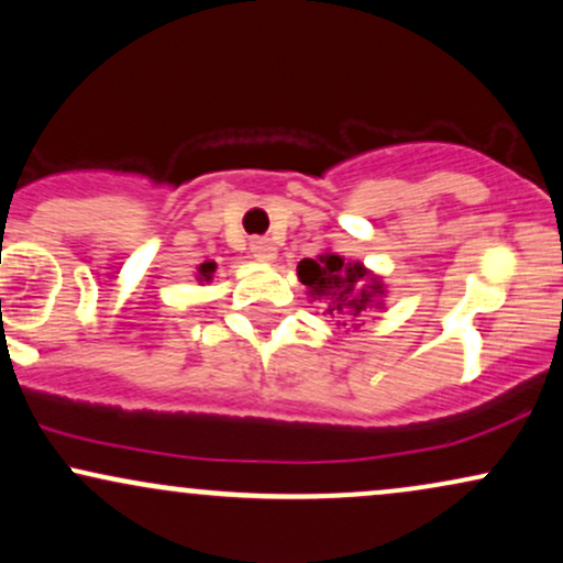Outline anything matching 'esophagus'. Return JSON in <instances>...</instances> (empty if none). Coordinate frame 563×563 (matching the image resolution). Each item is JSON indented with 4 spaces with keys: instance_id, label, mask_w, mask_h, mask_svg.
Segmentation results:
<instances>
[{
    "instance_id": "esophagus-1",
    "label": "esophagus",
    "mask_w": 563,
    "mask_h": 563,
    "mask_svg": "<svg viewBox=\"0 0 563 563\" xmlns=\"http://www.w3.org/2000/svg\"><path fill=\"white\" fill-rule=\"evenodd\" d=\"M275 254H277L275 243L267 241V238H254V241H251V256H254V260L273 262Z\"/></svg>"
}]
</instances>
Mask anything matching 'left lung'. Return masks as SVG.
I'll list each match as a JSON object with an SVG mask.
<instances>
[{"label":"left lung","mask_w":563,"mask_h":563,"mask_svg":"<svg viewBox=\"0 0 563 563\" xmlns=\"http://www.w3.org/2000/svg\"><path fill=\"white\" fill-rule=\"evenodd\" d=\"M299 280L309 288V294L325 301V312L331 318L354 320L371 307L376 296L384 294L378 277L360 262H344L335 254H322L320 260L299 262Z\"/></svg>","instance_id":"8db88e82"}]
</instances>
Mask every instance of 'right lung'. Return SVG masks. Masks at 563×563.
Returning <instances> with one entry per match:
<instances>
[{
    "instance_id": "add662e5",
    "label": "right lung",
    "mask_w": 563,
    "mask_h": 563,
    "mask_svg": "<svg viewBox=\"0 0 563 563\" xmlns=\"http://www.w3.org/2000/svg\"><path fill=\"white\" fill-rule=\"evenodd\" d=\"M217 269V264L214 262H203L198 267V275H200V280H211V273H214Z\"/></svg>"
}]
</instances>
